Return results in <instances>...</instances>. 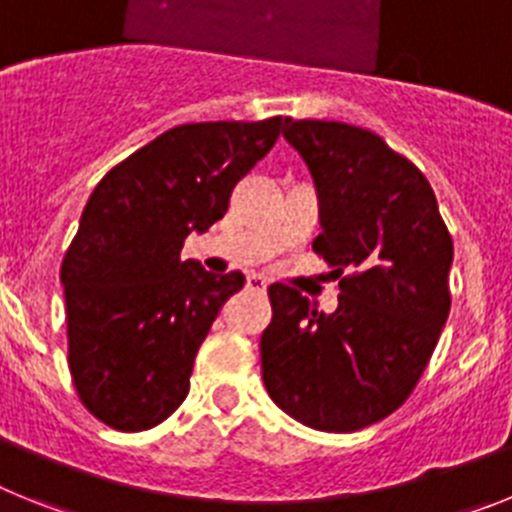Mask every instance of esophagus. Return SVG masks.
<instances>
[{"label": "esophagus", "mask_w": 512, "mask_h": 512, "mask_svg": "<svg viewBox=\"0 0 512 512\" xmlns=\"http://www.w3.org/2000/svg\"><path fill=\"white\" fill-rule=\"evenodd\" d=\"M246 284H248V289H256V292H264V289L269 287V282H266L261 274H248Z\"/></svg>", "instance_id": "34e87169"}]
</instances>
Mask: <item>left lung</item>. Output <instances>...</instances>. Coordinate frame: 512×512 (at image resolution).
Listing matches in <instances>:
<instances>
[{
    "label": "left lung",
    "instance_id": "8db88e82",
    "mask_svg": "<svg viewBox=\"0 0 512 512\" xmlns=\"http://www.w3.org/2000/svg\"><path fill=\"white\" fill-rule=\"evenodd\" d=\"M282 133L318 189L323 233L312 251L333 266L341 295L325 315L271 284L261 377L302 425L351 433L415 390L449 318L454 243L423 171L377 133L292 117Z\"/></svg>",
    "mask_w": 512,
    "mask_h": 512
}]
</instances>
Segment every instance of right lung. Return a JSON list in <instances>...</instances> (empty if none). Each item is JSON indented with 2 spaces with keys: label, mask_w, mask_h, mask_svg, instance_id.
<instances>
[{
  "label": "right lung",
  "mask_w": 512,
  "mask_h": 512,
  "mask_svg": "<svg viewBox=\"0 0 512 512\" xmlns=\"http://www.w3.org/2000/svg\"><path fill=\"white\" fill-rule=\"evenodd\" d=\"M284 122L179 125L94 187L61 284L71 379L104 425L148 431L187 397L194 356L246 277L182 261L184 238L228 212L233 187L274 148Z\"/></svg>",
  "instance_id": "add662e5"
}]
</instances>
